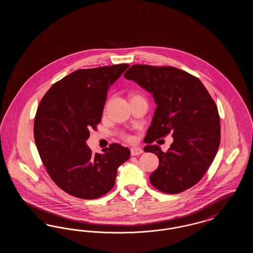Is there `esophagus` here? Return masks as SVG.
Masks as SVG:
<instances>
[{
    "mask_svg": "<svg viewBox=\"0 0 253 253\" xmlns=\"http://www.w3.org/2000/svg\"><path fill=\"white\" fill-rule=\"evenodd\" d=\"M141 154H143V150L141 148H139V147H132V149H131V155L133 156V157L139 156Z\"/></svg>",
    "mask_w": 253,
    "mask_h": 253,
    "instance_id": "esophagus-1",
    "label": "esophagus"
}]
</instances>
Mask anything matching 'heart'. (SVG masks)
Wrapping results in <instances>:
<instances>
[{
    "label": "heart",
    "mask_w": 253,
    "mask_h": 253,
    "mask_svg": "<svg viewBox=\"0 0 253 253\" xmlns=\"http://www.w3.org/2000/svg\"><path fill=\"white\" fill-rule=\"evenodd\" d=\"M121 136H122V138H123L124 140H126V141H132V135H130V134L122 133V134H121Z\"/></svg>",
    "instance_id": "1"
}]
</instances>
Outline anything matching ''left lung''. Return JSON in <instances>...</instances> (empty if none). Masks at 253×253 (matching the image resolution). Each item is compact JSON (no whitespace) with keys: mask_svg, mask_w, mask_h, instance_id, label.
Here are the masks:
<instances>
[{"mask_svg":"<svg viewBox=\"0 0 253 253\" xmlns=\"http://www.w3.org/2000/svg\"><path fill=\"white\" fill-rule=\"evenodd\" d=\"M124 77L152 93L157 103L145 142L153 143L169 133L173 138L166 153L157 145L144 148L159 159L150 175L152 185L169 194L192 188L204 176L220 145L214 100L199 79L172 66L134 64Z\"/></svg>","mask_w":253,"mask_h":253,"instance_id":"8db88e82","label":"left lung"}]
</instances>
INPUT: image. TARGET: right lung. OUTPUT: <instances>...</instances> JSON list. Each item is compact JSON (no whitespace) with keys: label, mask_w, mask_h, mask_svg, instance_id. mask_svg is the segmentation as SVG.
I'll return each mask as SVG.
<instances>
[{"label":"right lung","mask_w":253,"mask_h":253,"mask_svg":"<svg viewBox=\"0 0 253 253\" xmlns=\"http://www.w3.org/2000/svg\"><path fill=\"white\" fill-rule=\"evenodd\" d=\"M129 64L80 69L57 82L42 98L34 120V139L55 184L75 197L96 199L115 185L118 168L130 150L117 143L94 155L86 145L101 121L108 88Z\"/></svg>","instance_id":"1"}]
</instances>
